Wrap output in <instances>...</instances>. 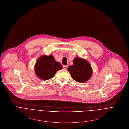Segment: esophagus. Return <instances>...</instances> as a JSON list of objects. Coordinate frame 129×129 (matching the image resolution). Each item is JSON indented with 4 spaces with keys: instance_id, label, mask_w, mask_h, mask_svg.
Here are the masks:
<instances>
[{
    "instance_id": "1",
    "label": "esophagus",
    "mask_w": 129,
    "mask_h": 129,
    "mask_svg": "<svg viewBox=\"0 0 129 129\" xmlns=\"http://www.w3.org/2000/svg\"><path fill=\"white\" fill-rule=\"evenodd\" d=\"M63 68L64 69H67V68H68V66H63Z\"/></svg>"
}]
</instances>
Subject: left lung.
I'll list each match as a JSON object with an SVG mask.
<instances>
[{"instance_id":"8db88e82","label":"left lung","mask_w":129,"mask_h":129,"mask_svg":"<svg viewBox=\"0 0 129 129\" xmlns=\"http://www.w3.org/2000/svg\"><path fill=\"white\" fill-rule=\"evenodd\" d=\"M67 70L72 78L80 83L87 81L93 73L91 64L86 60L80 57L75 58L73 64L69 66Z\"/></svg>"}]
</instances>
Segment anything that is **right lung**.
<instances>
[{"label": "right lung", "mask_w": 129, "mask_h": 129, "mask_svg": "<svg viewBox=\"0 0 129 129\" xmlns=\"http://www.w3.org/2000/svg\"><path fill=\"white\" fill-rule=\"evenodd\" d=\"M62 68L60 63L56 62L53 55H42L34 66L36 75L41 79L46 80L53 78L57 71Z\"/></svg>", "instance_id": "obj_1"}]
</instances>
